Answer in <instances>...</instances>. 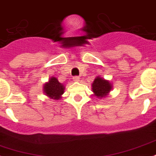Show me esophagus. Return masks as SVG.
Wrapping results in <instances>:
<instances>
[{"mask_svg":"<svg viewBox=\"0 0 156 156\" xmlns=\"http://www.w3.org/2000/svg\"><path fill=\"white\" fill-rule=\"evenodd\" d=\"M73 81H75V82H79L80 77L79 76H74L73 77Z\"/></svg>","mask_w":156,"mask_h":156,"instance_id":"esophagus-1","label":"esophagus"}]
</instances>
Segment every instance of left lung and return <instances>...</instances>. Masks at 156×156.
I'll list each match as a JSON object with an SVG mask.
<instances>
[{
	"label": "left lung",
	"mask_w": 156,
	"mask_h": 156,
	"mask_svg": "<svg viewBox=\"0 0 156 156\" xmlns=\"http://www.w3.org/2000/svg\"><path fill=\"white\" fill-rule=\"evenodd\" d=\"M91 87L94 96L98 98H102L108 95L112 90L113 86L110 81L98 76L93 81Z\"/></svg>",
	"instance_id": "left-lung-1"
}]
</instances>
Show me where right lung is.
<instances>
[{
    "label": "right lung",
    "mask_w": 156,
    "mask_h": 156,
    "mask_svg": "<svg viewBox=\"0 0 156 156\" xmlns=\"http://www.w3.org/2000/svg\"><path fill=\"white\" fill-rule=\"evenodd\" d=\"M65 86L54 76L50 77L48 82L44 83L43 93L50 99L58 100L65 92Z\"/></svg>",
    "instance_id": "obj_1"
}]
</instances>
